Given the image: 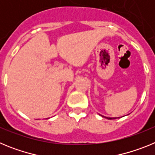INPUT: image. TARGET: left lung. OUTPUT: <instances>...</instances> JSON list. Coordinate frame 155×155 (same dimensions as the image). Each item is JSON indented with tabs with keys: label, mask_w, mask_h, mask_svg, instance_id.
Here are the masks:
<instances>
[{
	"label": "left lung",
	"mask_w": 155,
	"mask_h": 155,
	"mask_svg": "<svg viewBox=\"0 0 155 155\" xmlns=\"http://www.w3.org/2000/svg\"><path fill=\"white\" fill-rule=\"evenodd\" d=\"M104 117V116H103ZM106 118L108 119V120H115V119H116V118H115V117H113V118H110V117H106Z\"/></svg>",
	"instance_id": "left-lung-1"
}]
</instances>
